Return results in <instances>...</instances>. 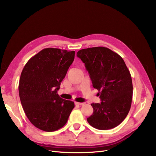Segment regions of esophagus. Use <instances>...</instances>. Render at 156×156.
I'll list each match as a JSON object with an SVG mask.
<instances>
[{
  "mask_svg": "<svg viewBox=\"0 0 156 156\" xmlns=\"http://www.w3.org/2000/svg\"><path fill=\"white\" fill-rule=\"evenodd\" d=\"M74 103H75V105H83L84 104L83 103H80V102H77V101H75Z\"/></svg>",
  "mask_w": 156,
  "mask_h": 156,
  "instance_id": "1",
  "label": "esophagus"
}]
</instances>
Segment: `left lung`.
<instances>
[{
	"instance_id": "8db88e82",
	"label": "left lung",
	"mask_w": 156,
	"mask_h": 156,
	"mask_svg": "<svg viewBox=\"0 0 156 156\" xmlns=\"http://www.w3.org/2000/svg\"><path fill=\"white\" fill-rule=\"evenodd\" d=\"M77 56L85 63L101 103H92L93 113L87 120L94 128L116 127L130 109L133 86L130 71L118 54L105 47L81 49Z\"/></svg>"
}]
</instances>
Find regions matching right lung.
Returning <instances> with one entry per match:
<instances>
[{"label": "right lung", "instance_id": "right-lung-1", "mask_svg": "<svg viewBox=\"0 0 156 156\" xmlns=\"http://www.w3.org/2000/svg\"><path fill=\"white\" fill-rule=\"evenodd\" d=\"M75 51L45 48L26 63L21 73L19 92L27 118L35 127L53 132L67 122L74 103L57 94L74 59Z\"/></svg>", "mask_w": 156, "mask_h": 156}]
</instances>
